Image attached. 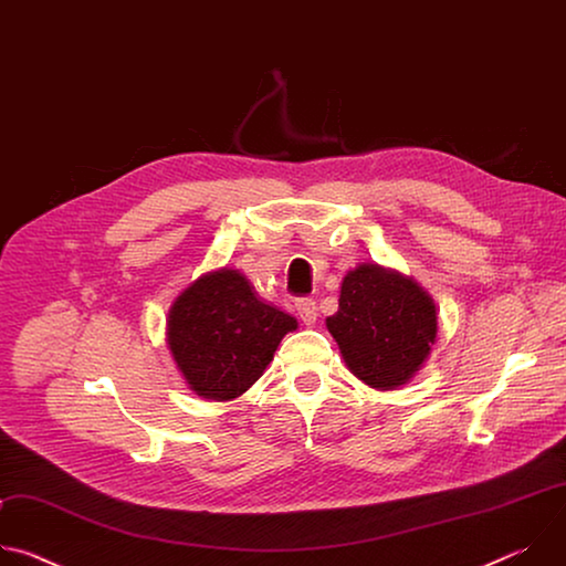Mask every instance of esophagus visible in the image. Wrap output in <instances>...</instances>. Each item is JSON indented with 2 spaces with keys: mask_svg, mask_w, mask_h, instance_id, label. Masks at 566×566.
<instances>
[{
  "mask_svg": "<svg viewBox=\"0 0 566 566\" xmlns=\"http://www.w3.org/2000/svg\"><path fill=\"white\" fill-rule=\"evenodd\" d=\"M295 311L300 315V319L304 322V325H313V322L317 319V306L311 297H302V300H295Z\"/></svg>",
  "mask_w": 566,
  "mask_h": 566,
  "instance_id": "obj_1",
  "label": "esophagus"
}]
</instances>
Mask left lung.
I'll list each match as a JSON object with an SVG mask.
<instances>
[{
  "instance_id": "8db88e82",
  "label": "left lung",
  "mask_w": 566,
  "mask_h": 566,
  "mask_svg": "<svg viewBox=\"0 0 566 566\" xmlns=\"http://www.w3.org/2000/svg\"><path fill=\"white\" fill-rule=\"evenodd\" d=\"M327 329L358 380L391 391L406 387L430 358L439 311L415 277L358 264L343 277L338 311L327 317Z\"/></svg>"
}]
</instances>
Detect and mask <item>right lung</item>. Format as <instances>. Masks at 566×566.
I'll return each instance as SVG.
<instances>
[{"mask_svg":"<svg viewBox=\"0 0 566 566\" xmlns=\"http://www.w3.org/2000/svg\"><path fill=\"white\" fill-rule=\"evenodd\" d=\"M297 319L264 302L237 269H214L190 282L168 311V349L190 391L232 400L264 374Z\"/></svg>","mask_w":566,"mask_h":566,"instance_id":"right-lung-1","label":"right lung"}]
</instances>
